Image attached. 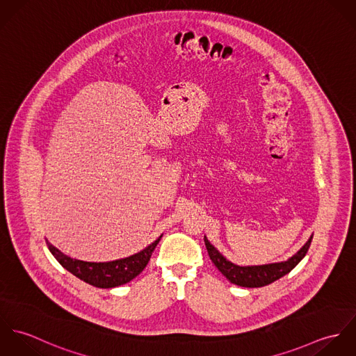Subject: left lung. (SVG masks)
<instances>
[{
	"mask_svg": "<svg viewBox=\"0 0 356 356\" xmlns=\"http://www.w3.org/2000/svg\"><path fill=\"white\" fill-rule=\"evenodd\" d=\"M311 240H312V237H309V240L305 243V247L298 254H293L286 261L273 263V264H263V266L241 267V266H237V264L229 261L223 254H219L218 250L204 237L205 248L208 251L209 259L216 266V268L232 284H236V285L244 286V288L266 286V285L280 280L281 277L286 275L288 273H291L299 264V261L305 257V254L308 252V248L311 245Z\"/></svg>",
	"mask_w": 356,
	"mask_h": 356,
	"instance_id": "left-lung-1",
	"label": "left lung"
}]
</instances>
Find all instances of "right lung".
Instances as JSON below:
<instances>
[{"instance_id":"add662e5","label":"right lung","mask_w":356,"mask_h":356,"mask_svg":"<svg viewBox=\"0 0 356 356\" xmlns=\"http://www.w3.org/2000/svg\"><path fill=\"white\" fill-rule=\"evenodd\" d=\"M160 238L161 237H159L149 247H147L144 251L138 254L108 263H92L76 260L60 252L49 243L47 244L51 254L57 259V261L75 277L93 286L108 289L127 284L133 278H136L147 267Z\"/></svg>"}]
</instances>
